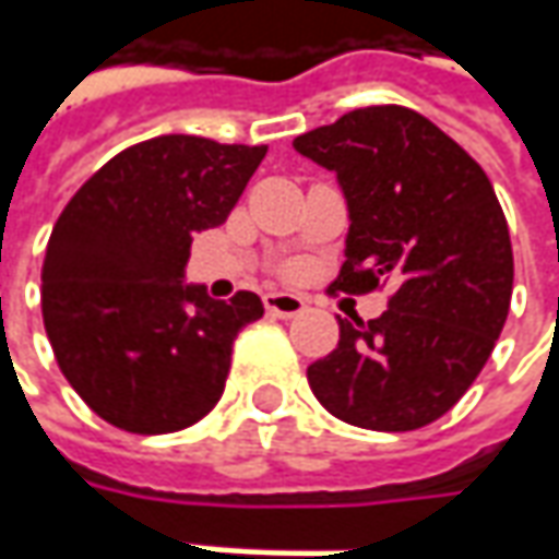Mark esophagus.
Returning a JSON list of instances; mask_svg holds the SVG:
<instances>
[{
	"mask_svg": "<svg viewBox=\"0 0 559 559\" xmlns=\"http://www.w3.org/2000/svg\"><path fill=\"white\" fill-rule=\"evenodd\" d=\"M262 302H265L269 316L297 318L306 312V302H302V297H297V294H278V290H275V294H265Z\"/></svg>",
	"mask_w": 559,
	"mask_h": 559,
	"instance_id": "obj_1",
	"label": "esophagus"
}]
</instances>
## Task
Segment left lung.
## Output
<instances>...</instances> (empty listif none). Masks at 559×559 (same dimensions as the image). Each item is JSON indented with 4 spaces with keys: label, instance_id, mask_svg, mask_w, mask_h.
I'll use <instances>...</instances> for the list:
<instances>
[{
    "label": "left lung",
    "instance_id": "1",
    "mask_svg": "<svg viewBox=\"0 0 559 559\" xmlns=\"http://www.w3.org/2000/svg\"><path fill=\"white\" fill-rule=\"evenodd\" d=\"M294 147L337 176L349 213L346 262L331 287L395 284L380 318H337V349L309 365V386L353 427H427L467 393L508 321L513 253L489 176L399 105L349 110Z\"/></svg>",
    "mask_w": 559,
    "mask_h": 559
}]
</instances>
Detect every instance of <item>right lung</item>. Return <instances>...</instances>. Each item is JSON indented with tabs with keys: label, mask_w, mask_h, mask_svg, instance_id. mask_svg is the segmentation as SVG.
<instances>
[{
	"label": "right lung",
	"mask_w": 559,
	"mask_h": 559,
	"mask_svg": "<svg viewBox=\"0 0 559 559\" xmlns=\"http://www.w3.org/2000/svg\"><path fill=\"white\" fill-rule=\"evenodd\" d=\"M265 145L157 135L110 157L64 206L43 262L55 358L98 417L129 433H173L219 402L231 343L262 316L185 281L191 241L231 213Z\"/></svg>",
	"instance_id": "1"
}]
</instances>
